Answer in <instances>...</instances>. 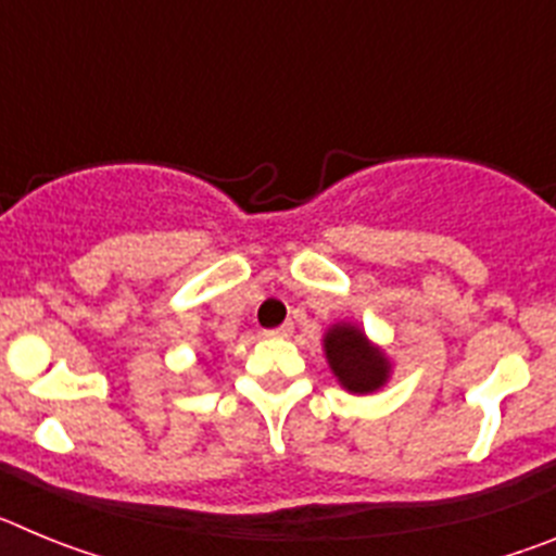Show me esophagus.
Instances as JSON below:
<instances>
[{
    "instance_id": "esophagus-1",
    "label": "esophagus",
    "mask_w": 556,
    "mask_h": 556,
    "mask_svg": "<svg viewBox=\"0 0 556 556\" xmlns=\"http://www.w3.org/2000/svg\"><path fill=\"white\" fill-rule=\"evenodd\" d=\"M289 333H292V323H283L278 328H269L267 337H289Z\"/></svg>"
}]
</instances>
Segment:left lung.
I'll use <instances>...</instances> for the list:
<instances>
[{
	"instance_id": "obj_1",
	"label": "left lung",
	"mask_w": 556,
	"mask_h": 556,
	"mask_svg": "<svg viewBox=\"0 0 556 556\" xmlns=\"http://www.w3.org/2000/svg\"><path fill=\"white\" fill-rule=\"evenodd\" d=\"M331 370L351 392H372L384 384L387 358L367 345L365 333L353 326H337L326 337Z\"/></svg>"
}]
</instances>
